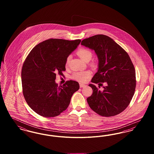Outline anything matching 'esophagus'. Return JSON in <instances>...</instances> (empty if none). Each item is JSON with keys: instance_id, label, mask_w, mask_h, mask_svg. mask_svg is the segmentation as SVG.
Returning a JSON list of instances; mask_svg holds the SVG:
<instances>
[{"instance_id": "34e87169", "label": "esophagus", "mask_w": 154, "mask_h": 154, "mask_svg": "<svg viewBox=\"0 0 154 154\" xmlns=\"http://www.w3.org/2000/svg\"><path fill=\"white\" fill-rule=\"evenodd\" d=\"M86 86V85H85V84H80V88H84V87H85Z\"/></svg>"}]
</instances>
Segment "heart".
<instances>
[{
  "mask_svg": "<svg viewBox=\"0 0 154 154\" xmlns=\"http://www.w3.org/2000/svg\"><path fill=\"white\" fill-rule=\"evenodd\" d=\"M77 55L83 61L85 62H88L92 57V53L89 50L82 48L79 49L77 51ZM70 60V57H68L66 59L65 66H67ZM91 66H95V64L94 63H91ZM91 76V73L89 71H82L75 72L73 74L72 79L78 81L79 82H85Z\"/></svg>",
  "mask_w": 154,
  "mask_h": 154,
  "instance_id": "heart-1",
  "label": "heart"
}]
</instances>
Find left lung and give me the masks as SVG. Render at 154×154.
Masks as SVG:
<instances>
[{"instance_id":"obj_1","label":"left lung","mask_w":154,"mask_h":154,"mask_svg":"<svg viewBox=\"0 0 154 154\" xmlns=\"http://www.w3.org/2000/svg\"><path fill=\"white\" fill-rule=\"evenodd\" d=\"M81 45L94 50L98 70L91 82L106 86L103 91L94 84L92 95L87 99L91 109L103 117H112L122 112L134 95L136 85L135 69L128 53L110 37L97 35L85 38Z\"/></svg>"}]
</instances>
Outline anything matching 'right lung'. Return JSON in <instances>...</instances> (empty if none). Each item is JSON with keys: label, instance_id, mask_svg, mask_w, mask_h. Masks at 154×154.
<instances>
[{"label": "right lung", "instance_id": "add662e5", "mask_svg": "<svg viewBox=\"0 0 154 154\" xmlns=\"http://www.w3.org/2000/svg\"><path fill=\"white\" fill-rule=\"evenodd\" d=\"M81 40L50 38L36 45L25 59L21 72L22 92L30 107L44 117L59 116L68 107L80 85L67 81L62 86L55 82L57 74L65 71L66 59Z\"/></svg>", "mask_w": 154, "mask_h": 154}]
</instances>
